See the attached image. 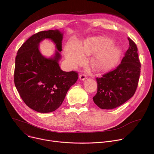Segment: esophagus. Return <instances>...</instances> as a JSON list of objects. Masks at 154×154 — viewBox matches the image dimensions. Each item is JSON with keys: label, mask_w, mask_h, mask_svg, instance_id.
Listing matches in <instances>:
<instances>
[{"label": "esophagus", "mask_w": 154, "mask_h": 154, "mask_svg": "<svg viewBox=\"0 0 154 154\" xmlns=\"http://www.w3.org/2000/svg\"><path fill=\"white\" fill-rule=\"evenodd\" d=\"M86 78H87L86 75L84 74V73H82V74H81V75H79V79H81V80H82V81H84V80H85Z\"/></svg>", "instance_id": "34e87169"}]
</instances>
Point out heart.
<instances>
[{"mask_svg": "<svg viewBox=\"0 0 154 154\" xmlns=\"http://www.w3.org/2000/svg\"><path fill=\"white\" fill-rule=\"evenodd\" d=\"M112 42L106 38H92L79 45L71 43L65 50V56L73 65H81L85 60V55H91L99 52L92 60V64L98 70L108 69L118 62L120 56L119 50L115 46H109Z\"/></svg>", "mask_w": 154, "mask_h": 154, "instance_id": "obj_1", "label": "heart"}]
</instances>
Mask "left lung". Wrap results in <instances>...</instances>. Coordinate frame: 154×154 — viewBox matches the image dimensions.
<instances>
[{
  "label": "left lung",
  "mask_w": 154,
  "mask_h": 154,
  "mask_svg": "<svg viewBox=\"0 0 154 154\" xmlns=\"http://www.w3.org/2000/svg\"><path fill=\"white\" fill-rule=\"evenodd\" d=\"M130 46L116 68L97 77V91L94 103L103 109H111L122 105L133 96L138 84L140 64L135 43L128 38Z\"/></svg>",
  "instance_id": "obj_1"
}]
</instances>
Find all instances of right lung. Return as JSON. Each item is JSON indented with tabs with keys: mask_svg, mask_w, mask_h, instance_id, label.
Returning <instances> with one entry per match:
<instances>
[{
	"mask_svg": "<svg viewBox=\"0 0 154 154\" xmlns=\"http://www.w3.org/2000/svg\"><path fill=\"white\" fill-rule=\"evenodd\" d=\"M46 38L51 39L62 51L63 34L60 31L56 29L36 33L18 50L14 76L16 88L24 103L43 113L58 109L78 79L77 72H64L60 68L59 51L53 59H46L41 54L38 45Z\"/></svg>",
	"mask_w": 154,
	"mask_h": 154,
	"instance_id": "1",
	"label": "right lung"
}]
</instances>
